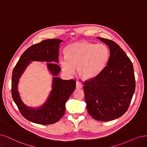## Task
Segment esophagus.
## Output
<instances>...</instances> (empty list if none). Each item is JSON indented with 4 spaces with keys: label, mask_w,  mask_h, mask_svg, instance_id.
Wrapping results in <instances>:
<instances>
[{
    "label": "esophagus",
    "mask_w": 147,
    "mask_h": 147,
    "mask_svg": "<svg viewBox=\"0 0 147 147\" xmlns=\"http://www.w3.org/2000/svg\"><path fill=\"white\" fill-rule=\"evenodd\" d=\"M82 84L81 82H79V81H77L76 82V86L77 88H82Z\"/></svg>",
    "instance_id": "esophagus-1"
}]
</instances>
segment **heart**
Masks as SVG:
<instances>
[{
	"instance_id": "obj_1",
	"label": "heart",
	"mask_w": 147,
	"mask_h": 147,
	"mask_svg": "<svg viewBox=\"0 0 147 147\" xmlns=\"http://www.w3.org/2000/svg\"><path fill=\"white\" fill-rule=\"evenodd\" d=\"M110 53L104 44L95 45L88 42H78L65 49V57L61 58L63 71L72 75L78 67V72L84 79H92L99 75L106 66Z\"/></svg>"
}]
</instances>
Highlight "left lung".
I'll list each match as a JSON object with an SVG mask.
<instances>
[{
  "label": "left lung",
  "instance_id": "1",
  "mask_svg": "<svg viewBox=\"0 0 147 147\" xmlns=\"http://www.w3.org/2000/svg\"><path fill=\"white\" fill-rule=\"evenodd\" d=\"M97 39L110 48L107 66L97 77L85 80V100L89 115L97 121L107 122L125 113L135 91L133 65L117 43L102 37Z\"/></svg>",
  "mask_w": 147,
  "mask_h": 147
}]
</instances>
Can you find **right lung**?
I'll return each mask as SVG.
<instances>
[{
  "label": "right lung",
  "instance_id": "add662e5",
  "mask_svg": "<svg viewBox=\"0 0 147 147\" xmlns=\"http://www.w3.org/2000/svg\"><path fill=\"white\" fill-rule=\"evenodd\" d=\"M62 42L61 39H47L32 45L22 54L13 69L11 81L13 100L21 115L33 123L50 125L59 121L65 114V104L75 90L74 80H63L56 77L61 71V68L55 63L59 62V45ZM31 61H47L48 69L55 76L50 96L45 104L38 109L26 107L20 99L18 92L19 78Z\"/></svg>",
  "mask_w": 147,
  "mask_h": 147
}]
</instances>
